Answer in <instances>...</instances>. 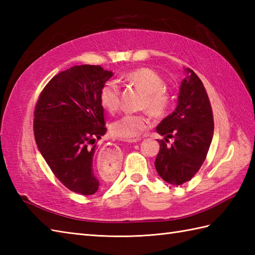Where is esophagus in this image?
I'll list each match as a JSON object with an SVG mask.
<instances>
[{"label": "esophagus", "instance_id": "1", "mask_svg": "<svg viewBox=\"0 0 255 255\" xmlns=\"http://www.w3.org/2000/svg\"><path fill=\"white\" fill-rule=\"evenodd\" d=\"M140 141V139H133V140H129V142H137Z\"/></svg>", "mask_w": 255, "mask_h": 255}]
</instances>
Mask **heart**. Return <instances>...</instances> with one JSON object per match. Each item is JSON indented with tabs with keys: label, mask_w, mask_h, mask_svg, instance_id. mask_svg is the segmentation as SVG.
<instances>
[{
	"label": "heart",
	"mask_w": 255,
	"mask_h": 255,
	"mask_svg": "<svg viewBox=\"0 0 255 255\" xmlns=\"http://www.w3.org/2000/svg\"><path fill=\"white\" fill-rule=\"evenodd\" d=\"M127 84L134 85L145 92L142 107L153 116L161 118L167 115L173 103V97L161 75L151 68H138L124 75ZM101 105L107 112L115 113L121 105V86L114 80L103 84L100 92ZM148 113L125 114L112 124L111 132L114 137L123 140L138 138L150 127Z\"/></svg>",
	"instance_id": "b5f03b06"
}]
</instances>
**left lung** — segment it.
<instances>
[{"label": "left lung", "mask_w": 255, "mask_h": 255, "mask_svg": "<svg viewBox=\"0 0 255 255\" xmlns=\"http://www.w3.org/2000/svg\"><path fill=\"white\" fill-rule=\"evenodd\" d=\"M176 110L162 121L156 131L163 140L154 162L158 174L172 185L192 180L207 156L214 134V116L202 80L187 69ZM171 137L173 142L167 144Z\"/></svg>", "instance_id": "8db88e82"}]
</instances>
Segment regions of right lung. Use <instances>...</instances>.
<instances>
[{
	"mask_svg": "<svg viewBox=\"0 0 255 255\" xmlns=\"http://www.w3.org/2000/svg\"><path fill=\"white\" fill-rule=\"evenodd\" d=\"M112 77L101 66H74L55 75L35 105L38 149L58 180L81 195L100 187L93 159L97 140L107 130L100 92Z\"/></svg>",
	"mask_w": 255,
	"mask_h": 255,
	"instance_id": "add662e5",
	"label": "right lung"
}]
</instances>
